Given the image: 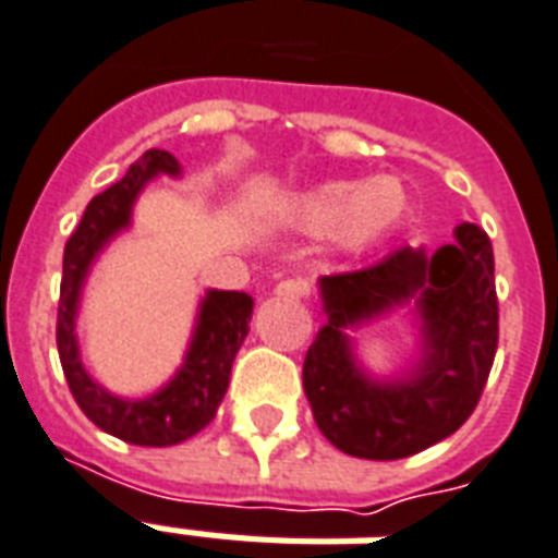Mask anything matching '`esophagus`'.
Segmentation results:
<instances>
[{"mask_svg": "<svg viewBox=\"0 0 558 558\" xmlns=\"http://www.w3.org/2000/svg\"><path fill=\"white\" fill-rule=\"evenodd\" d=\"M275 295L287 298V301H298V298L307 295V283H304V280H298V278L280 280L278 287H275Z\"/></svg>", "mask_w": 558, "mask_h": 558, "instance_id": "1", "label": "esophagus"}]
</instances>
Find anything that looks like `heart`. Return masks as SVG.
Listing matches in <instances>:
<instances>
[{
  "mask_svg": "<svg viewBox=\"0 0 558 558\" xmlns=\"http://www.w3.org/2000/svg\"><path fill=\"white\" fill-rule=\"evenodd\" d=\"M410 195L392 175L368 181H325L283 202L289 225L310 233H330L342 251H363L403 222Z\"/></svg>",
  "mask_w": 558,
  "mask_h": 558,
  "instance_id": "heart-1",
  "label": "heart"
}]
</instances>
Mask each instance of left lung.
Listing matches in <instances>:
<instances>
[{
    "instance_id": "obj_1",
    "label": "left lung",
    "mask_w": 558,
    "mask_h": 558,
    "mask_svg": "<svg viewBox=\"0 0 558 558\" xmlns=\"http://www.w3.org/2000/svg\"><path fill=\"white\" fill-rule=\"evenodd\" d=\"M327 325L304 360L318 430L360 459H403L448 439L477 407L497 351L495 254L486 231L462 222L436 251L403 248L368 269L318 278ZM410 306L420 356L377 381L353 354L351 326Z\"/></svg>"
}]
</instances>
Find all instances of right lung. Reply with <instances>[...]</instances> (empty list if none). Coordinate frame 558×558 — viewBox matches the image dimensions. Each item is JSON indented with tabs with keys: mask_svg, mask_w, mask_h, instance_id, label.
<instances>
[{
	"mask_svg": "<svg viewBox=\"0 0 558 558\" xmlns=\"http://www.w3.org/2000/svg\"><path fill=\"white\" fill-rule=\"evenodd\" d=\"M157 175H181V163L169 151L148 148L131 163L122 181L108 186L87 204L78 228L63 248L61 304H58V354L70 392L81 412L110 436L143 448L181 445L204 430L222 403L231 380L233 356L248 336L254 298L248 292L210 289L198 304L190 348L172 380L146 398H119L90 377L78 351V307L93 263L117 233L131 228L140 193Z\"/></svg>",
	"mask_w": 558,
	"mask_h": 558,
	"instance_id": "add662e5",
	"label": "right lung"
}]
</instances>
